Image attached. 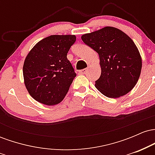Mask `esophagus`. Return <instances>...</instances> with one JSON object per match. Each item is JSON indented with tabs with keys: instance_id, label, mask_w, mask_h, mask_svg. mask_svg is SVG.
Here are the masks:
<instances>
[{
	"instance_id": "34e87169",
	"label": "esophagus",
	"mask_w": 155,
	"mask_h": 155,
	"mask_svg": "<svg viewBox=\"0 0 155 155\" xmlns=\"http://www.w3.org/2000/svg\"><path fill=\"white\" fill-rule=\"evenodd\" d=\"M87 71V68H84V69H81V70L79 71V74H85Z\"/></svg>"
}]
</instances>
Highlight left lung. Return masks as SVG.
<instances>
[{"label":"left lung","mask_w":155,"mask_h":155,"mask_svg":"<svg viewBox=\"0 0 155 155\" xmlns=\"http://www.w3.org/2000/svg\"><path fill=\"white\" fill-rule=\"evenodd\" d=\"M81 40L97 53L101 74L95 87L108 97L126 95L136 84L142 67L138 48L127 34L113 27L81 35Z\"/></svg>","instance_id":"8db88e82"}]
</instances>
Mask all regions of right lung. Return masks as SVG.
<instances>
[{
	"label": "right lung",
	"mask_w": 155,
	"mask_h": 155,
	"mask_svg": "<svg viewBox=\"0 0 155 155\" xmlns=\"http://www.w3.org/2000/svg\"><path fill=\"white\" fill-rule=\"evenodd\" d=\"M74 35H53L38 42L23 65L25 84L39 103L54 106L63 100L76 76L67 54L75 43Z\"/></svg>",
	"instance_id": "add662e5"
}]
</instances>
